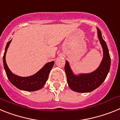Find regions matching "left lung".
I'll return each instance as SVG.
<instances>
[{"label": "left lung", "mask_w": 120, "mask_h": 120, "mask_svg": "<svg viewBox=\"0 0 120 120\" xmlns=\"http://www.w3.org/2000/svg\"><path fill=\"white\" fill-rule=\"evenodd\" d=\"M98 36L103 49V59L100 66L93 72L78 76L74 75L67 61L64 66L67 82L71 89L77 92H90L97 89L105 81L110 69V57L106 42L101 36V33L98 28Z\"/></svg>", "instance_id": "1"}]
</instances>
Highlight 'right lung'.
Listing matches in <instances>:
<instances>
[{
	"instance_id": "right-lung-1",
	"label": "right lung",
	"mask_w": 120,
	"mask_h": 120,
	"mask_svg": "<svg viewBox=\"0 0 120 120\" xmlns=\"http://www.w3.org/2000/svg\"><path fill=\"white\" fill-rule=\"evenodd\" d=\"M11 40L7 43L4 55V65L8 79L12 85L18 89L26 91H35L42 88L48 79L49 74L54 64V61L46 63L35 74L27 77H22L13 74L7 66L5 56Z\"/></svg>"
}]
</instances>
